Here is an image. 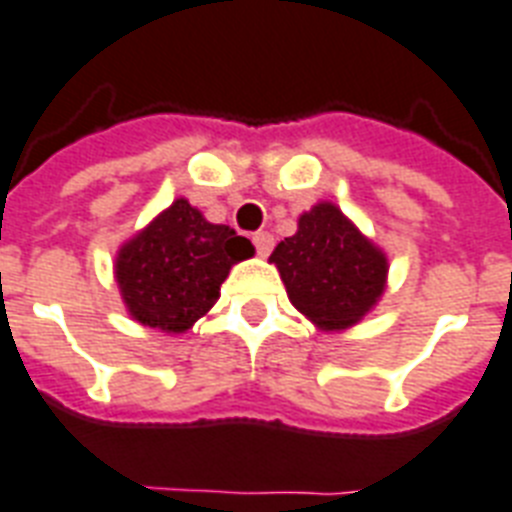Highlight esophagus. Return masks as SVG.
Wrapping results in <instances>:
<instances>
[{
  "label": "esophagus",
  "mask_w": 512,
  "mask_h": 512,
  "mask_svg": "<svg viewBox=\"0 0 512 512\" xmlns=\"http://www.w3.org/2000/svg\"><path fill=\"white\" fill-rule=\"evenodd\" d=\"M252 242H255L257 255H260V257H268L270 255V249H273V236H270L268 231H260V234L252 236Z\"/></svg>",
  "instance_id": "obj_1"
}]
</instances>
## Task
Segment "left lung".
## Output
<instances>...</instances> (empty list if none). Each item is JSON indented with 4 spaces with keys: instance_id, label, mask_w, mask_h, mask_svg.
Listing matches in <instances>:
<instances>
[{
    "instance_id": "8db88e82",
    "label": "left lung",
    "mask_w": 512,
    "mask_h": 512,
    "mask_svg": "<svg viewBox=\"0 0 512 512\" xmlns=\"http://www.w3.org/2000/svg\"><path fill=\"white\" fill-rule=\"evenodd\" d=\"M299 313L323 331H342L368 315L386 286V255L331 202L299 215L297 234L270 255Z\"/></svg>"
}]
</instances>
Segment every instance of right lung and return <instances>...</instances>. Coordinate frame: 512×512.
<instances>
[{
  "label": "right lung",
  "instance_id": "obj_1",
  "mask_svg": "<svg viewBox=\"0 0 512 512\" xmlns=\"http://www.w3.org/2000/svg\"><path fill=\"white\" fill-rule=\"evenodd\" d=\"M252 255L249 239L176 199L120 247L115 278L134 321L184 334L218 302L231 265Z\"/></svg>",
  "mask_w": 512,
  "mask_h": 512
}]
</instances>
